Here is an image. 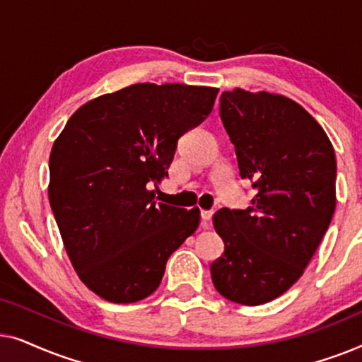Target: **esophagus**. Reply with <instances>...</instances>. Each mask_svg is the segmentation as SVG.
I'll list each match as a JSON object with an SVG mask.
<instances>
[{"label":"esophagus","instance_id":"esophagus-1","mask_svg":"<svg viewBox=\"0 0 362 362\" xmlns=\"http://www.w3.org/2000/svg\"><path fill=\"white\" fill-rule=\"evenodd\" d=\"M211 217H212V211H201V224L204 229L209 227V222H211Z\"/></svg>","mask_w":362,"mask_h":362}]
</instances>
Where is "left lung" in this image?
Instances as JSON below:
<instances>
[{
  "instance_id": "left-lung-1",
  "label": "left lung",
  "mask_w": 362,
  "mask_h": 362,
  "mask_svg": "<svg viewBox=\"0 0 362 362\" xmlns=\"http://www.w3.org/2000/svg\"><path fill=\"white\" fill-rule=\"evenodd\" d=\"M221 120L242 180L257 191L247 209L214 214L224 254L211 264L216 290L255 306L284 295L328 230L336 207V156L323 128L288 97L222 92Z\"/></svg>"
}]
</instances>
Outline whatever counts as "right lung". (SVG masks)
<instances>
[{"instance_id":"right-lung-1","label":"right lung","mask_w":362,"mask_h":362,"mask_svg":"<svg viewBox=\"0 0 362 362\" xmlns=\"http://www.w3.org/2000/svg\"><path fill=\"white\" fill-rule=\"evenodd\" d=\"M214 87L135 83L83 103L54 141L49 202L78 279L112 303L161 284L199 209L155 201L180 136L207 118Z\"/></svg>"}]
</instances>
